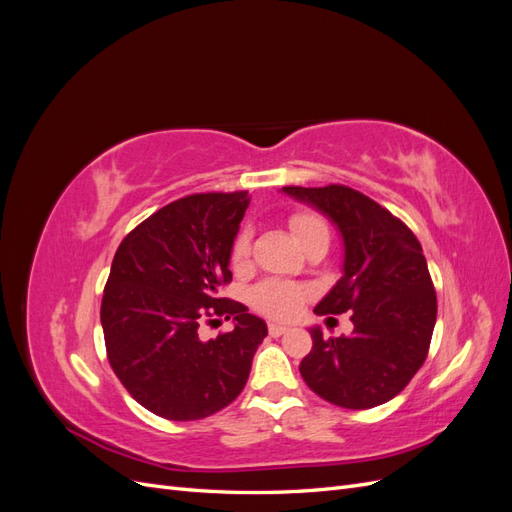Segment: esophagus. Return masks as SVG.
Masks as SVG:
<instances>
[{"instance_id": "obj_1", "label": "esophagus", "mask_w": 512, "mask_h": 512, "mask_svg": "<svg viewBox=\"0 0 512 512\" xmlns=\"http://www.w3.org/2000/svg\"><path fill=\"white\" fill-rule=\"evenodd\" d=\"M284 333H288V327H284V324H275V322L269 324V335L271 337H280Z\"/></svg>"}]
</instances>
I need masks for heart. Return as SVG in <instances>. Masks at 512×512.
<instances>
[{
    "mask_svg": "<svg viewBox=\"0 0 512 512\" xmlns=\"http://www.w3.org/2000/svg\"><path fill=\"white\" fill-rule=\"evenodd\" d=\"M288 224L301 245L316 235H329L327 220H324L316 211H294L288 218ZM250 252H252V232L243 228L237 235L235 243H232V250H230L232 265H241V262H245L247 256H250ZM305 297H307V290L299 284L284 282V280H269L252 290L250 301L258 312L267 314L271 318H290L299 312L301 305L305 303Z\"/></svg>",
    "mask_w": 512,
    "mask_h": 512,
    "instance_id": "1",
    "label": "heart"
}]
</instances>
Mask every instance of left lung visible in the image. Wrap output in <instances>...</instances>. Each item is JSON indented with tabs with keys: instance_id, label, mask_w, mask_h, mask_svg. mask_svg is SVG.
<instances>
[{
	"instance_id": "1",
	"label": "left lung",
	"mask_w": 512,
	"mask_h": 512,
	"mask_svg": "<svg viewBox=\"0 0 512 512\" xmlns=\"http://www.w3.org/2000/svg\"><path fill=\"white\" fill-rule=\"evenodd\" d=\"M286 194L318 207L344 237V275L314 312H352L354 331L324 339L299 365L305 384L329 404L367 410L399 395L427 359L438 301L414 232L376 200L348 185H286Z\"/></svg>"
}]
</instances>
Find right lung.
Masks as SVG:
<instances>
[{"label":"right lung","instance_id":"right-lung-1","mask_svg":"<svg viewBox=\"0 0 512 512\" xmlns=\"http://www.w3.org/2000/svg\"><path fill=\"white\" fill-rule=\"evenodd\" d=\"M250 194H190L156 211L117 247L100 320L106 356L126 391L168 421H198L243 391L267 324L220 297ZM236 318L209 343L197 327Z\"/></svg>","mask_w":512,"mask_h":512}]
</instances>
